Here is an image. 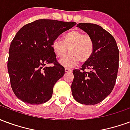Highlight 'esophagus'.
<instances>
[{"mask_svg": "<svg viewBox=\"0 0 130 130\" xmlns=\"http://www.w3.org/2000/svg\"><path fill=\"white\" fill-rule=\"evenodd\" d=\"M72 69H70V68H65V72H72Z\"/></svg>", "mask_w": 130, "mask_h": 130, "instance_id": "obj_1", "label": "esophagus"}]
</instances>
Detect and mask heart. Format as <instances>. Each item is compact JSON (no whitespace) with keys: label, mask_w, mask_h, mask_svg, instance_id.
Wrapping results in <instances>:
<instances>
[{"label":"heart","mask_w":130,"mask_h":130,"mask_svg":"<svg viewBox=\"0 0 130 130\" xmlns=\"http://www.w3.org/2000/svg\"><path fill=\"white\" fill-rule=\"evenodd\" d=\"M68 48L70 54L60 60V64L65 68H72L79 61L85 62L90 59L94 48L93 39L88 35L75 30L66 33L63 40L56 38L52 43V48L58 57L64 56Z\"/></svg>","instance_id":"b5f03b06"}]
</instances>
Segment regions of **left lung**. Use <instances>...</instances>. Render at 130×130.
Masks as SVG:
<instances>
[{"label": "left lung", "mask_w": 130, "mask_h": 130, "mask_svg": "<svg viewBox=\"0 0 130 130\" xmlns=\"http://www.w3.org/2000/svg\"><path fill=\"white\" fill-rule=\"evenodd\" d=\"M81 28L93 39V53L82 66L74 70L72 93L74 100L86 105L103 101L114 88L119 62V51L114 37L99 25L80 23Z\"/></svg>", "instance_id": "left-lung-1"}]
</instances>
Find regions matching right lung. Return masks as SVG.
Returning a JSON list of instances; mask_svg holds the SVG:
<instances>
[{
	"label": "right lung",
	"mask_w": 130,
	"mask_h": 130,
	"mask_svg": "<svg viewBox=\"0 0 130 130\" xmlns=\"http://www.w3.org/2000/svg\"><path fill=\"white\" fill-rule=\"evenodd\" d=\"M75 24L38 19L17 32L9 49L7 70L13 92L20 100L40 104L51 99L54 86L65 74V68L57 62L52 43ZM49 63L54 65L47 67Z\"/></svg>",
	"instance_id": "right-lung-1"
}]
</instances>
